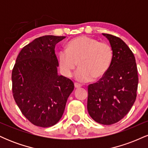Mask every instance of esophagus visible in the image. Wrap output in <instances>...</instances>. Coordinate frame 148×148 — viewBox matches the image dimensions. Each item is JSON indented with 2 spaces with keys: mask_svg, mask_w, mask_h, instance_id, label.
<instances>
[{
  "mask_svg": "<svg viewBox=\"0 0 148 148\" xmlns=\"http://www.w3.org/2000/svg\"><path fill=\"white\" fill-rule=\"evenodd\" d=\"M74 86H75L76 88H79L81 87V85L78 84V83H74Z\"/></svg>",
  "mask_w": 148,
  "mask_h": 148,
  "instance_id": "obj_1",
  "label": "esophagus"
}]
</instances>
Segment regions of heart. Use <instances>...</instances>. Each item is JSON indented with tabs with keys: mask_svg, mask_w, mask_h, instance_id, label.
<instances>
[{
	"mask_svg": "<svg viewBox=\"0 0 148 148\" xmlns=\"http://www.w3.org/2000/svg\"><path fill=\"white\" fill-rule=\"evenodd\" d=\"M113 60V51L109 44L87 36L73 39L67 44V51H61L58 55L62 74L70 77L78 64L76 79L81 82L102 78Z\"/></svg>",
	"mask_w": 148,
	"mask_h": 148,
	"instance_id": "1",
	"label": "heart"
}]
</instances>
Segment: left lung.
I'll return each mask as SVG.
<instances>
[{"instance_id": "obj_1", "label": "left lung", "mask_w": 148, "mask_h": 148, "mask_svg": "<svg viewBox=\"0 0 148 148\" xmlns=\"http://www.w3.org/2000/svg\"><path fill=\"white\" fill-rule=\"evenodd\" d=\"M109 40L113 60L108 72L88 86L87 108L97 123L110 125L122 120L136 99L138 77L135 57L119 37L102 33Z\"/></svg>"}]
</instances>
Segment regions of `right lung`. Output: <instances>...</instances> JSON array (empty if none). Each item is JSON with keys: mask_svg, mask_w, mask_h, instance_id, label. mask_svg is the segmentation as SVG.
<instances>
[{"mask_svg": "<svg viewBox=\"0 0 148 148\" xmlns=\"http://www.w3.org/2000/svg\"><path fill=\"white\" fill-rule=\"evenodd\" d=\"M64 36L45 35L21 49L12 72V94L22 114L36 126L56 125L63 114L74 83L58 75L55 53L57 43Z\"/></svg>", "mask_w": 148, "mask_h": 148, "instance_id": "right-lung-1", "label": "right lung"}]
</instances>
